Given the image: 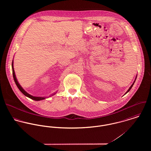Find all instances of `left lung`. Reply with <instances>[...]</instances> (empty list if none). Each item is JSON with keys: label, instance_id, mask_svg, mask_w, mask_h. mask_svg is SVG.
<instances>
[{"label": "left lung", "instance_id": "1", "mask_svg": "<svg viewBox=\"0 0 151 151\" xmlns=\"http://www.w3.org/2000/svg\"><path fill=\"white\" fill-rule=\"evenodd\" d=\"M137 76H136V77H135V80H134V83H132V85H131V86H130V87H129V89H128V90H127V92H126V93H125V94H124V95H126V93H127V92H129V91H130V89H131V88H132V86H133V85H134V83H135V80H136V78H137Z\"/></svg>", "mask_w": 151, "mask_h": 151}]
</instances>
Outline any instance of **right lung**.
Segmentation results:
<instances>
[{
	"label": "right lung",
	"instance_id": "1",
	"mask_svg": "<svg viewBox=\"0 0 151 151\" xmlns=\"http://www.w3.org/2000/svg\"><path fill=\"white\" fill-rule=\"evenodd\" d=\"M12 66L13 76V78H14V82H15L16 86L18 87V88L19 89V90L22 92V93L25 96H26L29 98L31 99H33V100H34V101H36L43 100V99H45L46 98H47V97H42V96H32V95L29 94L28 93H27V92L22 88V86L20 85V84L19 83V82H18V81H17V78H16V74H15V72H14V67H13V62H12ZM56 93V92H55V93H52L50 96H48V97H50V96H52L54 95Z\"/></svg>",
	"mask_w": 151,
	"mask_h": 151
}]
</instances>
